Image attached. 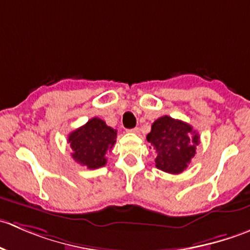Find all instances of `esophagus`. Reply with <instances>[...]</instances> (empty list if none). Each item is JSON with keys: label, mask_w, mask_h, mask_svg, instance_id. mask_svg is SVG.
Returning <instances> with one entry per match:
<instances>
[{"label": "esophagus", "mask_w": 250, "mask_h": 250, "mask_svg": "<svg viewBox=\"0 0 250 250\" xmlns=\"http://www.w3.org/2000/svg\"><path fill=\"white\" fill-rule=\"evenodd\" d=\"M127 132H129V133H139V128H138V127L132 128V129H128Z\"/></svg>", "instance_id": "1"}]
</instances>
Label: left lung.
<instances>
[{"mask_svg":"<svg viewBox=\"0 0 250 250\" xmlns=\"http://www.w3.org/2000/svg\"><path fill=\"white\" fill-rule=\"evenodd\" d=\"M146 139L157 152L156 167L169 174L183 173L200 144V135L188 123L169 116L156 120Z\"/></svg>","mask_w":250,"mask_h":250,"instance_id":"left-lung-1","label":"left lung"}]
</instances>
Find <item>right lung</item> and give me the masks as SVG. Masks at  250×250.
<instances>
[{"mask_svg":"<svg viewBox=\"0 0 250 250\" xmlns=\"http://www.w3.org/2000/svg\"><path fill=\"white\" fill-rule=\"evenodd\" d=\"M117 132L106 125L100 118L94 117L84 125L69 134L72 158L88 169H97L106 165V152L116 143Z\"/></svg>","mask_w":250,"mask_h":250,"instance_id":"1","label":"right lung"}]
</instances>
